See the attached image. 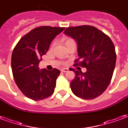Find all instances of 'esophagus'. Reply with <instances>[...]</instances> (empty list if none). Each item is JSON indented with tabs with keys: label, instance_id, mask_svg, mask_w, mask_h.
Segmentation results:
<instances>
[{
	"label": "esophagus",
	"instance_id": "esophagus-1",
	"mask_svg": "<svg viewBox=\"0 0 128 128\" xmlns=\"http://www.w3.org/2000/svg\"><path fill=\"white\" fill-rule=\"evenodd\" d=\"M61 71L63 72H68V68H62Z\"/></svg>",
	"mask_w": 128,
	"mask_h": 128
}]
</instances>
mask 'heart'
Masks as SVG:
<instances>
[{"mask_svg":"<svg viewBox=\"0 0 128 128\" xmlns=\"http://www.w3.org/2000/svg\"><path fill=\"white\" fill-rule=\"evenodd\" d=\"M74 42L72 40H70V39H68V40H67L66 41V43H68V42Z\"/></svg>","mask_w":128,"mask_h":128,"instance_id":"b5f03b06","label":"heart"}]
</instances>
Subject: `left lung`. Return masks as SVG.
I'll return each mask as SVG.
<instances>
[{
	"mask_svg": "<svg viewBox=\"0 0 128 128\" xmlns=\"http://www.w3.org/2000/svg\"><path fill=\"white\" fill-rule=\"evenodd\" d=\"M64 34L78 43L75 65L87 69L85 72L72 69L75 78L70 84L72 92L82 99H94L106 90L112 77L116 58L114 44L104 33L88 25L68 27Z\"/></svg>",
	"mask_w": 128,
	"mask_h": 128,
	"instance_id": "obj_1",
	"label": "left lung"
}]
</instances>
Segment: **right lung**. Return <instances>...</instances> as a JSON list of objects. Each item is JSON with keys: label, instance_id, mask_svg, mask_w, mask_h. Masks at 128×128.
Segmentation results:
<instances>
[{"label": "right lung", "instance_id": "add662e5", "mask_svg": "<svg viewBox=\"0 0 128 128\" xmlns=\"http://www.w3.org/2000/svg\"><path fill=\"white\" fill-rule=\"evenodd\" d=\"M64 27L43 26L34 29L21 38L13 50L12 69L18 88L26 97L42 100L53 94L60 71L39 69L42 56Z\"/></svg>", "mask_w": 128, "mask_h": 128}]
</instances>
